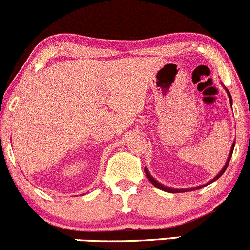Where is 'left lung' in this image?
Listing matches in <instances>:
<instances>
[{"label":"left lung","mask_w":250,"mask_h":250,"mask_svg":"<svg viewBox=\"0 0 250 250\" xmlns=\"http://www.w3.org/2000/svg\"><path fill=\"white\" fill-rule=\"evenodd\" d=\"M225 90H226V93H228V95H229V99H230V103H231V107H232V98H231V94H230V92H229V90L226 89V88H225ZM234 144H236V141H233L232 146H231L230 153H229V157H228V160H226V162H225V166H224V167H223V169H221L220 172H219V174H216V175L214 176V178L211 179V180L209 181V183H207L206 185H200V186H196V188H168V186H165V185H163V184L158 183V181L156 180L155 178H152V176H151L150 172H148V169H147V168H146V167H145V169H144V172H145L146 176H147V179H148V180H150V183L152 184V185L155 186V188H160V190H163V191H166V192H170V193H178V192H186V191L200 190V188H204V186L209 185V184H211V183H213V181L218 180V179L220 178V176L223 175L224 173H225L226 168H228V166H229V162H230L231 157H232V152H233V148H234Z\"/></svg>","instance_id":"left-lung-1"}]
</instances>
